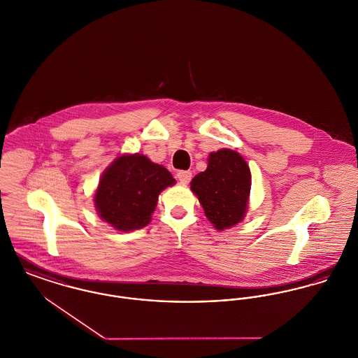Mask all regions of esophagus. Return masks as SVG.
<instances>
[{
	"instance_id": "34e87169",
	"label": "esophagus",
	"mask_w": 358,
	"mask_h": 358,
	"mask_svg": "<svg viewBox=\"0 0 358 358\" xmlns=\"http://www.w3.org/2000/svg\"><path fill=\"white\" fill-rule=\"evenodd\" d=\"M177 178H178L180 182L188 184L190 180H192V173H190L189 170H180V171L177 173Z\"/></svg>"
}]
</instances>
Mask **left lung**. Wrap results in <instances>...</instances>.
<instances>
[{
	"label": "left lung",
	"mask_w": 358,
	"mask_h": 358,
	"mask_svg": "<svg viewBox=\"0 0 358 358\" xmlns=\"http://www.w3.org/2000/svg\"><path fill=\"white\" fill-rule=\"evenodd\" d=\"M250 187V169L242 155L230 148L210 152L207 170L190 182V189L217 230L232 227L243 219Z\"/></svg>",
	"instance_id": "obj_1"
}]
</instances>
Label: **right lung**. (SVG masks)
I'll use <instances>...</instances> for the list:
<instances>
[{
    "instance_id": "add662e5",
    "label": "right lung",
    "mask_w": 358,
    "mask_h": 358,
    "mask_svg": "<svg viewBox=\"0 0 358 358\" xmlns=\"http://www.w3.org/2000/svg\"><path fill=\"white\" fill-rule=\"evenodd\" d=\"M176 184L168 169L141 154L119 157L106 169L94 194L100 217L119 231L148 226L162 190Z\"/></svg>"
}]
</instances>
